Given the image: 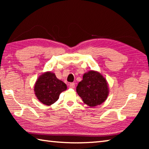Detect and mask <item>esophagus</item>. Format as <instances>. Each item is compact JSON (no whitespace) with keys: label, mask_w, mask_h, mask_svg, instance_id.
<instances>
[{"label":"esophagus","mask_w":149,"mask_h":149,"mask_svg":"<svg viewBox=\"0 0 149 149\" xmlns=\"http://www.w3.org/2000/svg\"><path fill=\"white\" fill-rule=\"evenodd\" d=\"M70 87L71 88V89H74V88H75V84H74V83H70Z\"/></svg>","instance_id":"34e87169"}]
</instances>
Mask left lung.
Here are the masks:
<instances>
[{"mask_svg": "<svg viewBox=\"0 0 149 149\" xmlns=\"http://www.w3.org/2000/svg\"><path fill=\"white\" fill-rule=\"evenodd\" d=\"M108 89L105 78L99 72L90 70L83 75L76 91L84 103L93 107L105 101L109 93Z\"/></svg>", "mask_w": 149, "mask_h": 149, "instance_id": "obj_1", "label": "left lung"}]
</instances>
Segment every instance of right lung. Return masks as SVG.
<instances>
[{
    "label": "right lung",
    "mask_w": 149,
    "mask_h": 149,
    "mask_svg": "<svg viewBox=\"0 0 149 149\" xmlns=\"http://www.w3.org/2000/svg\"><path fill=\"white\" fill-rule=\"evenodd\" d=\"M66 89L65 84L58 79L51 72H47L40 75L34 86L37 99L47 106L54 104L59 99L60 93Z\"/></svg>",
    "instance_id": "right-lung-1"
}]
</instances>
